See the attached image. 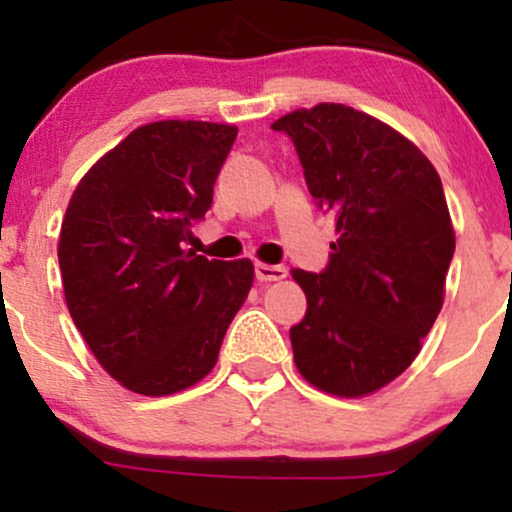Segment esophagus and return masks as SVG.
I'll list each match as a JSON object with an SVG mask.
<instances>
[{"mask_svg": "<svg viewBox=\"0 0 512 512\" xmlns=\"http://www.w3.org/2000/svg\"><path fill=\"white\" fill-rule=\"evenodd\" d=\"M286 276V267L281 264H255V279L257 281H281Z\"/></svg>", "mask_w": 512, "mask_h": 512, "instance_id": "1", "label": "esophagus"}]
</instances>
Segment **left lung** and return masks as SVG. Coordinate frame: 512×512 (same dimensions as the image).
<instances>
[{
  "instance_id": "obj_1",
  "label": "left lung",
  "mask_w": 512,
  "mask_h": 512,
  "mask_svg": "<svg viewBox=\"0 0 512 512\" xmlns=\"http://www.w3.org/2000/svg\"><path fill=\"white\" fill-rule=\"evenodd\" d=\"M272 129L339 233L322 272L293 269L308 298L293 361L320 390L370 395L411 366L443 308L455 255L443 182L409 139L349 105L293 110Z\"/></svg>"
}]
</instances>
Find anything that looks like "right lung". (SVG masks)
Wrapping results in <instances>:
<instances>
[{
  "label": "right lung",
  "mask_w": 512,
  "mask_h": 512,
  "mask_svg": "<svg viewBox=\"0 0 512 512\" xmlns=\"http://www.w3.org/2000/svg\"><path fill=\"white\" fill-rule=\"evenodd\" d=\"M236 137L233 125L151 122L105 154L69 199L57 248L69 315L98 363L139 395L202 380L248 298L250 260L185 250Z\"/></svg>",
  "instance_id": "right-lung-1"
}]
</instances>
